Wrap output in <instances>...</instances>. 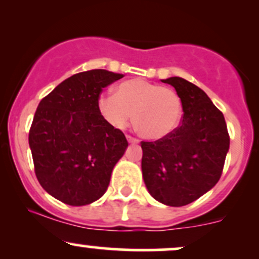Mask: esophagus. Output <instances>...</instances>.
I'll return each mask as SVG.
<instances>
[{
  "instance_id": "1",
  "label": "esophagus",
  "mask_w": 259,
  "mask_h": 259,
  "mask_svg": "<svg viewBox=\"0 0 259 259\" xmlns=\"http://www.w3.org/2000/svg\"><path fill=\"white\" fill-rule=\"evenodd\" d=\"M126 140L130 142V144H139V140L133 138V136H130V135H126Z\"/></svg>"
}]
</instances>
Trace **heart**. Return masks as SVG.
I'll return each instance as SVG.
<instances>
[{"label":"heart","mask_w":259,"mask_h":259,"mask_svg":"<svg viewBox=\"0 0 259 259\" xmlns=\"http://www.w3.org/2000/svg\"><path fill=\"white\" fill-rule=\"evenodd\" d=\"M101 117L115 129L133 123L142 138L159 140L173 133L183 115V102L173 89L144 79H130L115 88L114 95L97 100Z\"/></svg>","instance_id":"1"}]
</instances>
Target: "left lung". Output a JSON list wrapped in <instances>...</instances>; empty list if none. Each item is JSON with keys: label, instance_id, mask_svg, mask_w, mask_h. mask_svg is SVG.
I'll list each match as a JSON object with an SVG mask.
<instances>
[{"label": "left lung", "instance_id": "8db88e82", "mask_svg": "<svg viewBox=\"0 0 259 259\" xmlns=\"http://www.w3.org/2000/svg\"><path fill=\"white\" fill-rule=\"evenodd\" d=\"M162 81L180 96L183 119L165 138L141 141L142 177L152 197L181 207L221 179L230 136L223 113L198 86L179 76Z\"/></svg>", "mask_w": 259, "mask_h": 259}]
</instances>
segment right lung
Returning a JSON list of instances; mask_svg holds the SVG:
<instances>
[{"mask_svg":"<svg viewBox=\"0 0 259 259\" xmlns=\"http://www.w3.org/2000/svg\"><path fill=\"white\" fill-rule=\"evenodd\" d=\"M123 76L105 69L74 74L38 103L29 130L35 174L63 203L85 206L99 200L125 152L123 132L97 109L103 88Z\"/></svg>","mask_w":259,"mask_h":259,"instance_id":"add662e5","label":"right lung"}]
</instances>
